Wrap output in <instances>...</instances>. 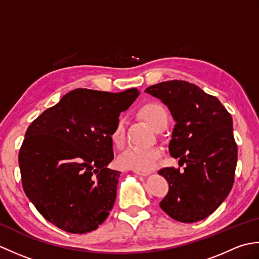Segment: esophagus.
Wrapping results in <instances>:
<instances>
[{"mask_svg":"<svg viewBox=\"0 0 259 259\" xmlns=\"http://www.w3.org/2000/svg\"><path fill=\"white\" fill-rule=\"evenodd\" d=\"M134 172L136 175H139V176H144V177H146V176H149L151 172L150 171H145V170H134Z\"/></svg>","mask_w":259,"mask_h":259,"instance_id":"obj_1","label":"esophagus"}]
</instances>
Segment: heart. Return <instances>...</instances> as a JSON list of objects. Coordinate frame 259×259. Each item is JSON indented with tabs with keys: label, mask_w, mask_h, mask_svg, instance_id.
Here are the masks:
<instances>
[{
	"label": "heart",
	"mask_w": 259,
	"mask_h": 259,
	"mask_svg": "<svg viewBox=\"0 0 259 259\" xmlns=\"http://www.w3.org/2000/svg\"><path fill=\"white\" fill-rule=\"evenodd\" d=\"M139 114L153 129L162 123H168V112L166 108L157 102H148L139 109ZM112 144L115 147H122L124 144V120L119 118L110 134ZM161 151L158 147L129 146L121 153L118 163L121 168L131 170H150L156 167Z\"/></svg>",
	"instance_id": "obj_1"
}]
</instances>
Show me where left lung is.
Masks as SVG:
<instances>
[{"label": "left lung", "mask_w": 259, "mask_h": 259, "mask_svg": "<svg viewBox=\"0 0 259 259\" xmlns=\"http://www.w3.org/2000/svg\"><path fill=\"white\" fill-rule=\"evenodd\" d=\"M168 106L176 124L169 151L179 166L158 171L169 184L162 210L180 223L211 214L233 188L237 145L233 119L216 97L183 80L164 81L145 90Z\"/></svg>", "instance_id": "1"}]
</instances>
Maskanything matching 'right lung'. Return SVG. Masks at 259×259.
<instances>
[{
	"label": "right lung",
	"instance_id": "obj_1",
	"mask_svg": "<svg viewBox=\"0 0 259 259\" xmlns=\"http://www.w3.org/2000/svg\"><path fill=\"white\" fill-rule=\"evenodd\" d=\"M136 88L111 93L75 89L29 125L19 152L23 190L37 211L71 234L92 232L109 216L120 171L110 134Z\"/></svg>",
	"mask_w": 259,
	"mask_h": 259
}]
</instances>
